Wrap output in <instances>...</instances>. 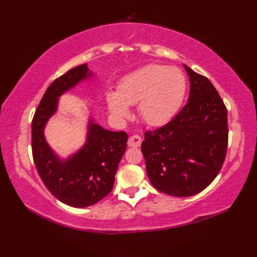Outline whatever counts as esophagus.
Wrapping results in <instances>:
<instances>
[{
  "mask_svg": "<svg viewBox=\"0 0 257 257\" xmlns=\"http://www.w3.org/2000/svg\"><path fill=\"white\" fill-rule=\"evenodd\" d=\"M141 141H143V139H141L140 136L138 135L132 136V137L128 139V146L134 147V148H138V147L141 145Z\"/></svg>",
  "mask_w": 257,
  "mask_h": 257,
  "instance_id": "esophagus-1",
  "label": "esophagus"
}]
</instances>
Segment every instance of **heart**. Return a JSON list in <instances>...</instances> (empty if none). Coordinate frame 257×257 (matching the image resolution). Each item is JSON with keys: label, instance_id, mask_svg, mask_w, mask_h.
I'll use <instances>...</instances> for the list:
<instances>
[{"label": "heart", "instance_id": "b5f03b06", "mask_svg": "<svg viewBox=\"0 0 257 257\" xmlns=\"http://www.w3.org/2000/svg\"><path fill=\"white\" fill-rule=\"evenodd\" d=\"M187 90L181 70L151 64L128 74L116 91H108L106 102L113 120L130 116L129 106L138 105L140 117L150 125L167 123L179 110Z\"/></svg>", "mask_w": 257, "mask_h": 257}]
</instances>
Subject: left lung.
<instances>
[{"label":"left lung","instance_id":"1","mask_svg":"<svg viewBox=\"0 0 257 257\" xmlns=\"http://www.w3.org/2000/svg\"><path fill=\"white\" fill-rule=\"evenodd\" d=\"M187 105L163 127L145 134L141 151L151 184L172 196L201 192L219 174L227 149V111L211 81L183 65Z\"/></svg>","mask_w":257,"mask_h":257}]
</instances>
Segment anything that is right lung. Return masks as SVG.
I'll list each match as a JSON object with an SVG mask.
<instances>
[{"mask_svg": "<svg viewBox=\"0 0 257 257\" xmlns=\"http://www.w3.org/2000/svg\"><path fill=\"white\" fill-rule=\"evenodd\" d=\"M94 76L83 64L54 80L32 121V151L38 174L56 199L74 207L90 206L110 193L128 140L124 132H109L89 116L85 144L67 158L57 155L46 141L45 127L58 110L59 98Z\"/></svg>", "mask_w": 257, "mask_h": 257, "instance_id": "obj_1", "label": "right lung"}]
</instances>
